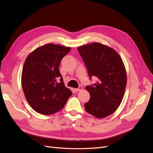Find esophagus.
Returning <instances> with one entry per match:
<instances>
[{"label":"esophagus","mask_w":153,"mask_h":153,"mask_svg":"<svg viewBox=\"0 0 153 153\" xmlns=\"http://www.w3.org/2000/svg\"><path fill=\"white\" fill-rule=\"evenodd\" d=\"M82 89V87L81 86H79V87H78V88H77V89H75V92H78V91H81Z\"/></svg>","instance_id":"obj_1"}]
</instances>
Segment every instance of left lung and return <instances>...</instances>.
<instances>
[{"label":"left lung","mask_w":153,"mask_h":153,"mask_svg":"<svg viewBox=\"0 0 153 153\" xmlns=\"http://www.w3.org/2000/svg\"><path fill=\"white\" fill-rule=\"evenodd\" d=\"M90 78L98 81L86 86L90 99L84 104L87 112L104 118L116 111L121 103L127 83L126 71L119 53L108 46L93 43L78 47Z\"/></svg>","instance_id":"1"}]
</instances>
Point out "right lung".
Returning a JSON list of instances; mask_svg holds the SVG:
<instances>
[{
	"label": "right lung",
	"instance_id": "right-lung-1",
	"mask_svg": "<svg viewBox=\"0 0 153 153\" xmlns=\"http://www.w3.org/2000/svg\"><path fill=\"white\" fill-rule=\"evenodd\" d=\"M70 50V47L49 43L36 48L26 58L22 86L27 102L36 112L43 115L56 113L72 95L65 87L59 68Z\"/></svg>",
	"mask_w": 153,
	"mask_h": 153
}]
</instances>
